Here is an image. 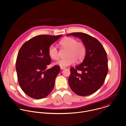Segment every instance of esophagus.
Wrapping results in <instances>:
<instances>
[{"label": "esophagus", "instance_id": "esophagus-1", "mask_svg": "<svg viewBox=\"0 0 126 126\" xmlns=\"http://www.w3.org/2000/svg\"><path fill=\"white\" fill-rule=\"evenodd\" d=\"M60 69H61V70H63V69H65V67H60Z\"/></svg>", "mask_w": 126, "mask_h": 126}]
</instances>
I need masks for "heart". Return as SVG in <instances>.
Wrapping results in <instances>:
<instances>
[{
    "instance_id": "obj_1",
    "label": "heart",
    "mask_w": 126,
    "mask_h": 126,
    "mask_svg": "<svg viewBox=\"0 0 126 126\" xmlns=\"http://www.w3.org/2000/svg\"><path fill=\"white\" fill-rule=\"evenodd\" d=\"M60 45L63 48L68 50L67 58L58 61L56 64L61 67H65L74 64L76 61H82L86 53V48L83 42H78L76 39L71 37H66L60 42ZM48 54L50 57L56 60L59 59V52L56 46L54 45L50 46L48 49Z\"/></svg>"
}]
</instances>
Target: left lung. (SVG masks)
I'll use <instances>...</instances> for the list:
<instances>
[{
	"label": "left lung",
	"mask_w": 126,
	"mask_h": 126,
	"mask_svg": "<svg viewBox=\"0 0 126 126\" xmlns=\"http://www.w3.org/2000/svg\"><path fill=\"white\" fill-rule=\"evenodd\" d=\"M67 35L81 39L86 48L83 62L70 69L68 79L70 88L79 96L91 95L102 85L107 76L108 66L106 52L101 43L88 34L76 32Z\"/></svg>",
	"instance_id": "left-lung-1"
}]
</instances>
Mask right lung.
<instances>
[{"instance_id":"obj_1","label":"right lung","mask_w":126,"mask_h":126,"mask_svg":"<svg viewBox=\"0 0 126 126\" xmlns=\"http://www.w3.org/2000/svg\"><path fill=\"white\" fill-rule=\"evenodd\" d=\"M62 36H36L25 42L20 49L16 61L17 79L21 89L29 97L41 99L54 89L60 68L55 65L46 70L51 62L48 49Z\"/></svg>"}]
</instances>
